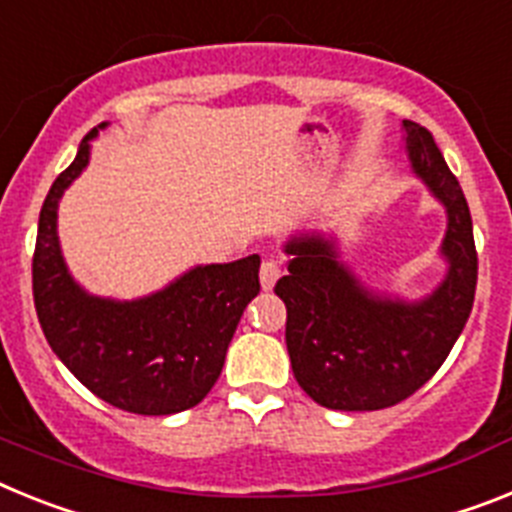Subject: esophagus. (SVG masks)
Listing matches in <instances>:
<instances>
[{"instance_id": "esophagus-1", "label": "esophagus", "mask_w": 512, "mask_h": 512, "mask_svg": "<svg viewBox=\"0 0 512 512\" xmlns=\"http://www.w3.org/2000/svg\"><path fill=\"white\" fill-rule=\"evenodd\" d=\"M281 278V265L275 260H265L260 265V283L265 291H270V288L275 286V281Z\"/></svg>"}]
</instances>
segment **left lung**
<instances>
[{
    "instance_id": "8db88e82",
    "label": "left lung",
    "mask_w": 512,
    "mask_h": 512,
    "mask_svg": "<svg viewBox=\"0 0 512 512\" xmlns=\"http://www.w3.org/2000/svg\"><path fill=\"white\" fill-rule=\"evenodd\" d=\"M412 172L448 216L443 283L420 301L373 293L340 260L335 242L299 234L286 242L288 275L275 283L286 304L293 376L327 410L371 412L412 397L459 340L477 291L471 213L428 128L402 121Z\"/></svg>"
}]
</instances>
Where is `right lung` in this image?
I'll use <instances>...</instances> for the list:
<instances>
[{
  "label": "right lung",
  "mask_w": 512,
  "mask_h": 512,
  "mask_svg": "<svg viewBox=\"0 0 512 512\" xmlns=\"http://www.w3.org/2000/svg\"><path fill=\"white\" fill-rule=\"evenodd\" d=\"M95 136L92 128L43 201L33 255L38 322L59 361L102 402L133 415H175L221 376L239 319L260 293V257L198 265L144 299L84 291L66 268L56 219L64 190L90 164Z\"/></svg>",
  "instance_id": "1"
}]
</instances>
